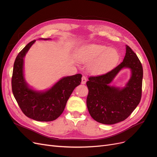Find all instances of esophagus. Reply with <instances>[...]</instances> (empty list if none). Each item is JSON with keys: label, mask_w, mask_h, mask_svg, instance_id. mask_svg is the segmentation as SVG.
I'll use <instances>...</instances> for the list:
<instances>
[{"label": "esophagus", "mask_w": 157, "mask_h": 157, "mask_svg": "<svg viewBox=\"0 0 157 157\" xmlns=\"http://www.w3.org/2000/svg\"><path fill=\"white\" fill-rule=\"evenodd\" d=\"M86 80H87V78H86V77H85V76H82V81H81V83H82V84H84L86 82Z\"/></svg>", "instance_id": "1"}]
</instances>
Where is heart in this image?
<instances>
[{"mask_svg": "<svg viewBox=\"0 0 157 157\" xmlns=\"http://www.w3.org/2000/svg\"><path fill=\"white\" fill-rule=\"evenodd\" d=\"M77 58L81 63H90V72L98 75L113 67L119 59V54L115 49L105 45L88 44L78 49Z\"/></svg>", "mask_w": 157, "mask_h": 157, "instance_id": "obj_1", "label": "heart"}]
</instances>
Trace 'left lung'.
<instances>
[{"mask_svg":"<svg viewBox=\"0 0 157 157\" xmlns=\"http://www.w3.org/2000/svg\"><path fill=\"white\" fill-rule=\"evenodd\" d=\"M122 62L107 73L88 78L86 105L90 115L95 121L104 124H114L124 121L138 105L141 98L143 67L129 46ZM123 68H129L132 76L122 89L109 85Z\"/></svg>","mask_w":157,"mask_h":157,"instance_id":"obj_1","label":"left lung"}]
</instances>
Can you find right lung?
<instances>
[{
	"label": "right lung",
	"mask_w": 157,
	"mask_h": 157,
	"mask_svg": "<svg viewBox=\"0 0 157 157\" xmlns=\"http://www.w3.org/2000/svg\"><path fill=\"white\" fill-rule=\"evenodd\" d=\"M35 42V40L28 43L16 57L13 64L12 89L25 115L37 121L49 122L56 120L63 113L71 94L81 82L82 75L63 77L45 92H37L30 88L23 77V58Z\"/></svg>",
	"instance_id": "add662e5"
}]
</instances>
